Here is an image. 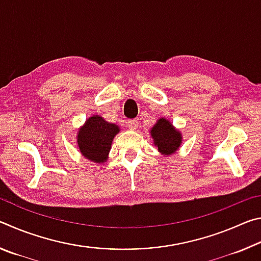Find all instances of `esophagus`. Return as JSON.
Returning a JSON list of instances; mask_svg holds the SVG:
<instances>
[{"label": "esophagus", "mask_w": 261, "mask_h": 261, "mask_svg": "<svg viewBox=\"0 0 261 261\" xmlns=\"http://www.w3.org/2000/svg\"><path fill=\"white\" fill-rule=\"evenodd\" d=\"M126 123L131 130H136V127L138 126V121L137 120H129Z\"/></svg>", "instance_id": "esophagus-1"}]
</instances>
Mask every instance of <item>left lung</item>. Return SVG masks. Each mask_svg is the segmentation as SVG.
I'll return each instance as SVG.
<instances>
[{"label": "left lung", "instance_id": "left-lung-1", "mask_svg": "<svg viewBox=\"0 0 261 261\" xmlns=\"http://www.w3.org/2000/svg\"><path fill=\"white\" fill-rule=\"evenodd\" d=\"M151 136L154 140V145L159 152L163 155H170L177 151L182 144V135L176 130L171 123L166 118H159L151 129Z\"/></svg>", "mask_w": 261, "mask_h": 261}]
</instances>
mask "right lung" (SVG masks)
<instances>
[{
  "label": "right lung",
  "instance_id": "right-lung-1",
  "mask_svg": "<svg viewBox=\"0 0 261 261\" xmlns=\"http://www.w3.org/2000/svg\"><path fill=\"white\" fill-rule=\"evenodd\" d=\"M120 132V127L105 121L99 115L87 118L78 131L77 143L79 151L92 162L102 163L108 160L114 137Z\"/></svg>",
  "mask_w": 261,
  "mask_h": 261
}]
</instances>
